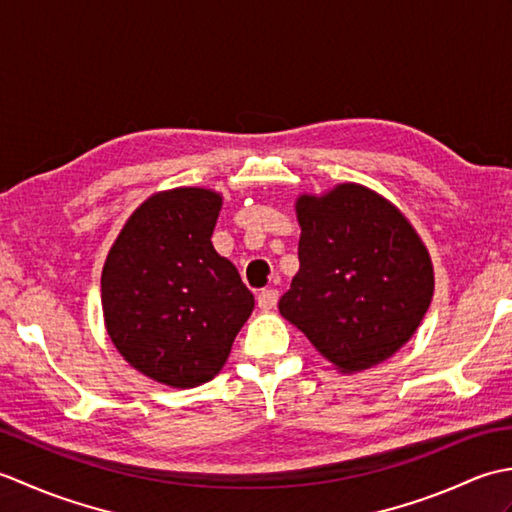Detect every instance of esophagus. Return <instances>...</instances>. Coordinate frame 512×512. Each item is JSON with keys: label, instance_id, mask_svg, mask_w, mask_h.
Instances as JSON below:
<instances>
[{"label": "esophagus", "instance_id": "obj_1", "mask_svg": "<svg viewBox=\"0 0 512 512\" xmlns=\"http://www.w3.org/2000/svg\"><path fill=\"white\" fill-rule=\"evenodd\" d=\"M277 299H279L277 290H262L257 295V306H259V310L268 312V310H273L277 306Z\"/></svg>", "mask_w": 512, "mask_h": 512}]
</instances>
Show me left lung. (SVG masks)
<instances>
[{
	"label": "left lung",
	"mask_w": 512,
	"mask_h": 512,
	"mask_svg": "<svg viewBox=\"0 0 512 512\" xmlns=\"http://www.w3.org/2000/svg\"><path fill=\"white\" fill-rule=\"evenodd\" d=\"M299 270L281 317L341 374L387 361L405 345L436 288L427 246L394 202L358 182L301 193Z\"/></svg>",
	"instance_id": "obj_1"
}]
</instances>
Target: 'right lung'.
<instances>
[{
    "label": "right lung",
    "instance_id": "obj_1",
    "mask_svg": "<svg viewBox=\"0 0 512 512\" xmlns=\"http://www.w3.org/2000/svg\"><path fill=\"white\" fill-rule=\"evenodd\" d=\"M222 193L158 191L127 217L101 275L105 330L125 361L167 387L220 374L255 308L237 268L211 235Z\"/></svg>",
    "mask_w": 512,
    "mask_h": 512
}]
</instances>
